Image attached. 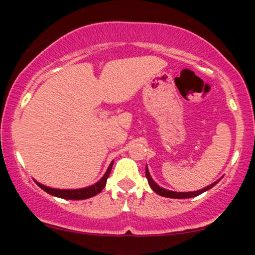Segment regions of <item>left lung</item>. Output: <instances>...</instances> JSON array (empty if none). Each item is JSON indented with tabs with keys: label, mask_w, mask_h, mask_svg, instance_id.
Returning a JSON list of instances; mask_svg holds the SVG:
<instances>
[{
	"label": "left lung",
	"mask_w": 255,
	"mask_h": 255,
	"mask_svg": "<svg viewBox=\"0 0 255 255\" xmlns=\"http://www.w3.org/2000/svg\"><path fill=\"white\" fill-rule=\"evenodd\" d=\"M145 175H146V178H147L150 187H151L152 189H153L154 192L157 193L158 195H162V197H165V198H172V199H187V198L198 197V195H200L201 193H204V192L209 191V189H211L213 186H216V184H217L219 181H221V178H219L218 181H216V182H213L212 184H210V186L205 187V188H203V189H199V191H194V192H172V191H169V189L163 188V187L158 186V184L154 182L153 178L151 177L150 171H148L147 165H146Z\"/></svg>",
	"instance_id": "1"
}]
</instances>
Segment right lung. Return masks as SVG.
I'll use <instances>...</instances> for the list:
<instances>
[{
  "mask_svg": "<svg viewBox=\"0 0 255 255\" xmlns=\"http://www.w3.org/2000/svg\"><path fill=\"white\" fill-rule=\"evenodd\" d=\"M113 164H114V160L110 163L109 168H108V170L104 174V176L102 177L98 182L92 184V186L85 187V188L57 189V188H51V187H48V186H44V184L37 182V181H36V183L43 189V191L49 193V194L54 195V197L68 199V200H84V199H89L91 197H95V195H97L98 193H101L102 191H103L105 184H107L108 177H109V175H110Z\"/></svg>",
  "mask_w": 255,
  "mask_h": 255,
  "instance_id": "right-lung-1",
  "label": "right lung"
}]
</instances>
